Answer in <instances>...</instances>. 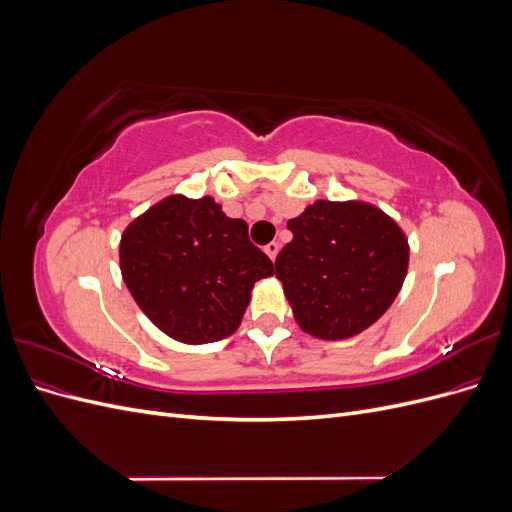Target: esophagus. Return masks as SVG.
Masks as SVG:
<instances>
[{"label": "esophagus", "mask_w": 512, "mask_h": 512, "mask_svg": "<svg viewBox=\"0 0 512 512\" xmlns=\"http://www.w3.org/2000/svg\"><path fill=\"white\" fill-rule=\"evenodd\" d=\"M265 252H267V256H269L271 260H275L277 252H280V243H277V241H271L269 245H265Z\"/></svg>", "instance_id": "obj_1"}]
</instances>
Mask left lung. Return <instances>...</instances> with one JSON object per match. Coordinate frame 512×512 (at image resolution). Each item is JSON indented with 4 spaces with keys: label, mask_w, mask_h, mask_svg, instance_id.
<instances>
[{
    "label": "left lung",
    "mask_w": 512,
    "mask_h": 512,
    "mask_svg": "<svg viewBox=\"0 0 512 512\" xmlns=\"http://www.w3.org/2000/svg\"><path fill=\"white\" fill-rule=\"evenodd\" d=\"M292 241L275 277L299 327L318 339H348L369 329L404 286L406 232L363 200H316L288 220Z\"/></svg>",
    "instance_id": "obj_1"
}]
</instances>
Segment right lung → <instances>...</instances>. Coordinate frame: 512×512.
Wrapping results in <instances>:
<instances>
[{
    "label": "right lung",
    "instance_id": "add662e5",
    "mask_svg": "<svg viewBox=\"0 0 512 512\" xmlns=\"http://www.w3.org/2000/svg\"><path fill=\"white\" fill-rule=\"evenodd\" d=\"M123 282L145 316L181 344L218 342L239 329L252 288L273 262L211 196H166L123 230Z\"/></svg>",
    "mask_w": 512,
    "mask_h": 512
}]
</instances>
